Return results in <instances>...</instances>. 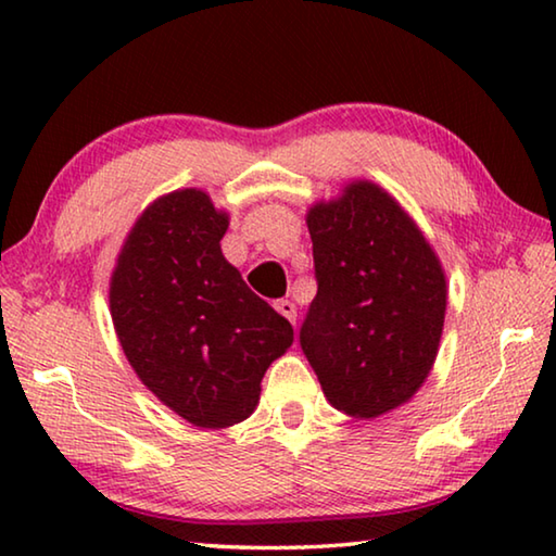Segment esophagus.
Listing matches in <instances>:
<instances>
[{
  "label": "esophagus",
  "mask_w": 556,
  "mask_h": 556,
  "mask_svg": "<svg viewBox=\"0 0 556 556\" xmlns=\"http://www.w3.org/2000/svg\"><path fill=\"white\" fill-rule=\"evenodd\" d=\"M275 308H277V312H279L281 316H285V318H287V321H289L291 326H294V324H296V306H294V304H291V301H289V299H279V301H277V304H275Z\"/></svg>",
  "instance_id": "obj_1"
}]
</instances>
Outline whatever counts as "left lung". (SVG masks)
Here are the masks:
<instances>
[{"instance_id":"1","label":"left lung","mask_w":556,"mask_h":556,"mask_svg":"<svg viewBox=\"0 0 556 556\" xmlns=\"http://www.w3.org/2000/svg\"><path fill=\"white\" fill-rule=\"evenodd\" d=\"M318 291L301 326L326 400L375 419L414 397L434 368L446 275L397 199L355 178L306 213Z\"/></svg>"}]
</instances>
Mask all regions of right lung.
I'll use <instances>...</instances> for the list:
<instances>
[{
    "label": "right lung",
    "instance_id": "obj_1",
    "mask_svg": "<svg viewBox=\"0 0 556 556\" xmlns=\"http://www.w3.org/2000/svg\"><path fill=\"white\" fill-rule=\"evenodd\" d=\"M230 215L201 188L149 203L110 277L122 351L159 402L201 429H228L260 404L262 378L294 328L223 257Z\"/></svg>",
    "mask_w": 556,
    "mask_h": 556
}]
</instances>
